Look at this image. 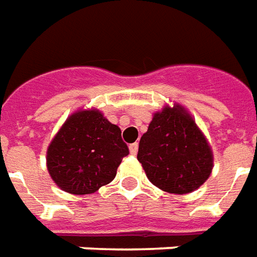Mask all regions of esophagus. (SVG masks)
<instances>
[{"label": "esophagus", "instance_id": "obj_1", "mask_svg": "<svg viewBox=\"0 0 257 257\" xmlns=\"http://www.w3.org/2000/svg\"><path fill=\"white\" fill-rule=\"evenodd\" d=\"M128 149H130V154H132V155H137V152H138V144L137 143L130 144V147H128Z\"/></svg>", "mask_w": 257, "mask_h": 257}]
</instances>
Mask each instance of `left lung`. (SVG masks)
<instances>
[{
	"label": "left lung",
	"instance_id": "8db88e82",
	"mask_svg": "<svg viewBox=\"0 0 257 257\" xmlns=\"http://www.w3.org/2000/svg\"><path fill=\"white\" fill-rule=\"evenodd\" d=\"M137 159L151 183L178 195L198 190L213 169L206 137L178 103L154 114L148 132L140 140Z\"/></svg>",
	"mask_w": 257,
	"mask_h": 257
}]
</instances>
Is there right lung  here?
I'll return each instance as SVG.
<instances>
[{"label": "right lung", "mask_w": 257, "mask_h": 257, "mask_svg": "<svg viewBox=\"0 0 257 257\" xmlns=\"http://www.w3.org/2000/svg\"><path fill=\"white\" fill-rule=\"evenodd\" d=\"M128 148L121 132L98 109L69 116L47 151L54 183L73 195H87L109 184Z\"/></svg>", "instance_id": "add662e5"}]
</instances>
